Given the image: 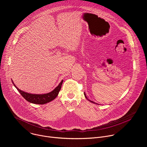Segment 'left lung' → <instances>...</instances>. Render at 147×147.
I'll return each instance as SVG.
<instances>
[{"label":"left lung","instance_id":"1","mask_svg":"<svg viewBox=\"0 0 147 147\" xmlns=\"http://www.w3.org/2000/svg\"><path fill=\"white\" fill-rule=\"evenodd\" d=\"M84 95H85V96H86V98H87V99H88L89 101H90L91 102H92V103H96V104H97V105H99V104H98V103H95V102H93V101H92V100H89L88 98H87V96H86V93L84 92Z\"/></svg>","mask_w":147,"mask_h":147}]
</instances>
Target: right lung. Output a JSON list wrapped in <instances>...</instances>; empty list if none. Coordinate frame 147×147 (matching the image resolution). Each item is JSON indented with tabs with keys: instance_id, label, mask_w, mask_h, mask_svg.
<instances>
[{
	"instance_id": "right-lung-1",
	"label": "right lung",
	"mask_w": 147,
	"mask_h": 147,
	"mask_svg": "<svg viewBox=\"0 0 147 147\" xmlns=\"http://www.w3.org/2000/svg\"><path fill=\"white\" fill-rule=\"evenodd\" d=\"M63 82V80H61V82L59 83V84L51 92L47 93V94H30L27 93L26 92L23 91L22 90H20L18 89L16 85L14 84L13 82V84L14 86V87L17 89L18 91L20 93V94L22 95L24 98L28 101L30 103H35V104H39V105H43L47 103L52 100L55 99L57 96L59 94V92L61 89L62 83Z\"/></svg>"
}]
</instances>
